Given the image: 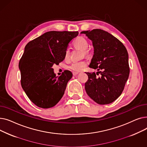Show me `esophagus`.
Instances as JSON below:
<instances>
[{
	"mask_svg": "<svg viewBox=\"0 0 147 147\" xmlns=\"http://www.w3.org/2000/svg\"><path fill=\"white\" fill-rule=\"evenodd\" d=\"M79 73H77V72H73V76H77V75H78Z\"/></svg>",
	"mask_w": 147,
	"mask_h": 147,
	"instance_id": "1",
	"label": "esophagus"
}]
</instances>
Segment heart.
Segmentation results:
<instances>
[{"mask_svg":"<svg viewBox=\"0 0 147 147\" xmlns=\"http://www.w3.org/2000/svg\"><path fill=\"white\" fill-rule=\"evenodd\" d=\"M73 45L75 48H79L83 50L84 53H87L86 49L88 48V41L83 37H77L73 42ZM69 56V50L66 49L65 52V58L67 59ZM87 65V62L86 61H75L68 66V68L75 72H80L82 71Z\"/></svg>","mask_w":147,"mask_h":147,"instance_id":"1","label":"heart"}]
</instances>
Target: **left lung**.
<instances>
[{"label": "left lung", "instance_id": "8db88e82", "mask_svg": "<svg viewBox=\"0 0 147 147\" xmlns=\"http://www.w3.org/2000/svg\"><path fill=\"white\" fill-rule=\"evenodd\" d=\"M81 34H86L94 49L89 67L102 70L97 72L101 75L100 78L95 73H86V93L98 104H110L120 96L129 78L126 48L116 37L101 29L83 31Z\"/></svg>", "mask_w": 147, "mask_h": 147}]
</instances>
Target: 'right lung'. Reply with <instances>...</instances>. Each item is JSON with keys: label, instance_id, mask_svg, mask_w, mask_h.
Returning <instances> with one entry per match:
<instances>
[{"label": "right lung", "instance_id": "1", "mask_svg": "<svg viewBox=\"0 0 147 147\" xmlns=\"http://www.w3.org/2000/svg\"><path fill=\"white\" fill-rule=\"evenodd\" d=\"M78 34V32L51 31L26 46L19 63L21 86L37 107L49 109L63 96L73 74L65 70L57 77L52 67L64 59L68 43Z\"/></svg>", "mask_w": 147, "mask_h": 147}]
</instances>
